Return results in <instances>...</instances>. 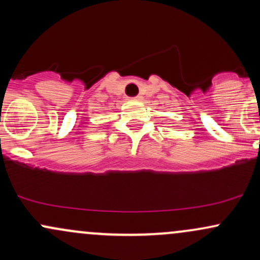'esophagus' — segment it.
Returning a JSON list of instances; mask_svg holds the SVG:
<instances>
[{"instance_id": "34e87169", "label": "esophagus", "mask_w": 260, "mask_h": 260, "mask_svg": "<svg viewBox=\"0 0 260 260\" xmlns=\"http://www.w3.org/2000/svg\"><path fill=\"white\" fill-rule=\"evenodd\" d=\"M133 100H142V96H137V98H134Z\"/></svg>"}]
</instances>
